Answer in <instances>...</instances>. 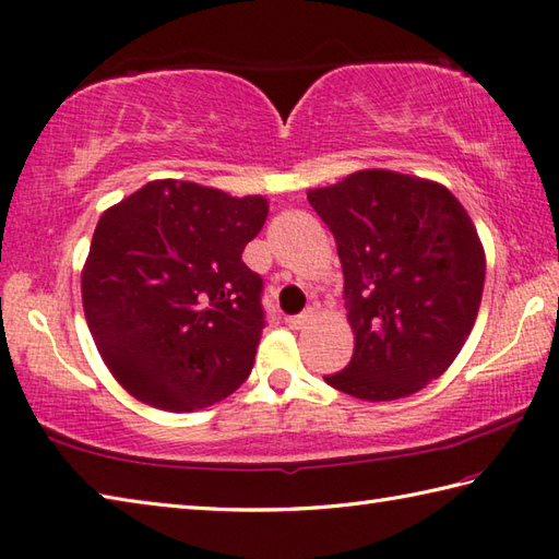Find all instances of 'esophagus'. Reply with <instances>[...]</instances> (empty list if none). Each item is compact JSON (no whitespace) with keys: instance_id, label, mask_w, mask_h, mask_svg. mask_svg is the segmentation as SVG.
I'll list each match as a JSON object with an SVG mask.
<instances>
[{"instance_id":"esophagus-1","label":"esophagus","mask_w":559,"mask_h":559,"mask_svg":"<svg viewBox=\"0 0 559 559\" xmlns=\"http://www.w3.org/2000/svg\"><path fill=\"white\" fill-rule=\"evenodd\" d=\"M312 320V312H302V314H295V317H288V326L290 330H302V326H308Z\"/></svg>"}]
</instances>
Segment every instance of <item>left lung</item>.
<instances>
[{"label": "left lung", "instance_id": "obj_1", "mask_svg": "<svg viewBox=\"0 0 559 559\" xmlns=\"http://www.w3.org/2000/svg\"><path fill=\"white\" fill-rule=\"evenodd\" d=\"M308 201L332 229L344 269L354 356L326 385L392 402L441 378L477 320L485 247L443 183L360 169Z\"/></svg>", "mask_w": 559, "mask_h": 559}]
</instances>
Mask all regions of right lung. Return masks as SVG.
<instances>
[{
	"mask_svg": "<svg viewBox=\"0 0 559 559\" xmlns=\"http://www.w3.org/2000/svg\"><path fill=\"white\" fill-rule=\"evenodd\" d=\"M264 195L150 181L98 217L82 305L106 368L135 400L195 412L242 385L264 330L261 278L242 261Z\"/></svg>",
	"mask_w": 559,
	"mask_h": 559,
	"instance_id": "obj_1",
	"label": "right lung"
}]
</instances>
